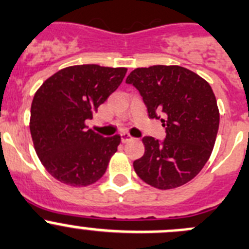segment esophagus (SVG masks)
<instances>
[{
  "label": "esophagus",
  "mask_w": 249,
  "mask_h": 249,
  "mask_svg": "<svg viewBox=\"0 0 249 249\" xmlns=\"http://www.w3.org/2000/svg\"><path fill=\"white\" fill-rule=\"evenodd\" d=\"M120 138H122L123 142H127V141L132 140V136H130L126 132H122V134H120Z\"/></svg>",
  "instance_id": "esophagus-1"
}]
</instances>
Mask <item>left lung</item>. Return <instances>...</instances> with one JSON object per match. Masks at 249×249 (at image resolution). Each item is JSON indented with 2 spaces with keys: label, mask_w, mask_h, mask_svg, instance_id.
I'll use <instances>...</instances> for the list:
<instances>
[{
  "label": "left lung",
  "mask_w": 249,
  "mask_h": 249,
  "mask_svg": "<svg viewBox=\"0 0 249 249\" xmlns=\"http://www.w3.org/2000/svg\"><path fill=\"white\" fill-rule=\"evenodd\" d=\"M127 85L139 90L151 119H161L164 140L142 138L145 153L134 169L147 184L173 189L203 169L219 130L215 94L205 80L180 66L156 65L135 69Z\"/></svg>",
  "instance_id": "1"
}]
</instances>
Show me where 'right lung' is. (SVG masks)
<instances>
[{
	"mask_svg": "<svg viewBox=\"0 0 249 249\" xmlns=\"http://www.w3.org/2000/svg\"><path fill=\"white\" fill-rule=\"evenodd\" d=\"M126 71L76 65L57 71L36 90L30 134L39 160L55 179L86 187L103 177L120 136L103 138L85 123L119 87Z\"/></svg>",
	"mask_w": 249,
	"mask_h": 249,
	"instance_id": "1",
	"label": "right lung"
}]
</instances>
